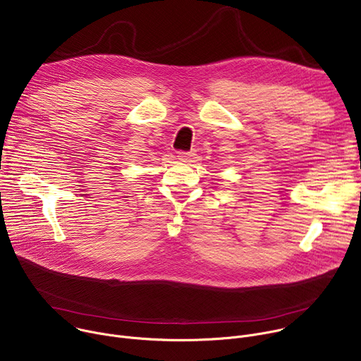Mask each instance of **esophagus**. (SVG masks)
<instances>
[{"instance_id": "esophagus-1", "label": "esophagus", "mask_w": 361, "mask_h": 361, "mask_svg": "<svg viewBox=\"0 0 361 361\" xmlns=\"http://www.w3.org/2000/svg\"><path fill=\"white\" fill-rule=\"evenodd\" d=\"M177 157H178V160H180V161H183V163H187V161H190V159L192 157V154H191V152H184V151H180Z\"/></svg>"}]
</instances>
